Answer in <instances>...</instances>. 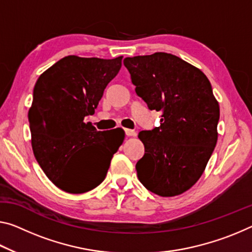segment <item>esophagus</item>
I'll return each instance as SVG.
<instances>
[{"label":"esophagus","instance_id":"34e87169","mask_svg":"<svg viewBox=\"0 0 252 252\" xmlns=\"http://www.w3.org/2000/svg\"><path fill=\"white\" fill-rule=\"evenodd\" d=\"M125 132L126 137H134V135L137 134V132H135L134 130H131V129H126Z\"/></svg>","mask_w":252,"mask_h":252}]
</instances>
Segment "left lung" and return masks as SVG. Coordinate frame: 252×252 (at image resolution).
<instances>
[{
  "instance_id": "left-lung-1",
  "label": "left lung",
  "mask_w": 252,
  "mask_h": 252,
  "mask_svg": "<svg viewBox=\"0 0 252 252\" xmlns=\"http://www.w3.org/2000/svg\"><path fill=\"white\" fill-rule=\"evenodd\" d=\"M123 63L138 96L162 112L160 126L138 135L145 145L138 178L159 196H176L198 181L217 145L220 107L212 86L203 71L171 54L126 57Z\"/></svg>"
}]
</instances>
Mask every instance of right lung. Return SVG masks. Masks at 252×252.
<instances>
[{"mask_svg":"<svg viewBox=\"0 0 252 252\" xmlns=\"http://www.w3.org/2000/svg\"><path fill=\"white\" fill-rule=\"evenodd\" d=\"M121 65L122 56H67L35 83L28 113L33 155L46 176L67 193H85L104 181L125 139L121 130L114 129L110 135L84 121L94 113Z\"/></svg>","mask_w":252,"mask_h":252,"instance_id":"add662e5","label":"right lung"}]
</instances>
